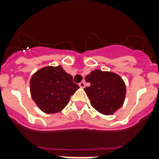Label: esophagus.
I'll list each match as a JSON object with an SVG mask.
<instances>
[{
    "instance_id": "34e87169",
    "label": "esophagus",
    "mask_w": 159,
    "mask_h": 159,
    "mask_svg": "<svg viewBox=\"0 0 159 159\" xmlns=\"http://www.w3.org/2000/svg\"><path fill=\"white\" fill-rule=\"evenodd\" d=\"M85 86H86V84H85V82H81L79 83V87H81V88H84Z\"/></svg>"
}]
</instances>
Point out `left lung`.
<instances>
[{"mask_svg": "<svg viewBox=\"0 0 159 159\" xmlns=\"http://www.w3.org/2000/svg\"><path fill=\"white\" fill-rule=\"evenodd\" d=\"M90 86L84 88L92 105L103 115H112L123 105L125 84L119 75L111 72L94 70L86 77Z\"/></svg>", "mask_w": 159, "mask_h": 159, "instance_id": "1", "label": "left lung"}]
</instances>
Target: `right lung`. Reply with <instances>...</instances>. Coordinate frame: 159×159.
Segmentation results:
<instances>
[{
	"label": "right lung",
	"mask_w": 159,
	"mask_h": 159,
	"mask_svg": "<svg viewBox=\"0 0 159 159\" xmlns=\"http://www.w3.org/2000/svg\"><path fill=\"white\" fill-rule=\"evenodd\" d=\"M78 88L72 76L61 66L43 67L30 79L32 99L41 111L48 114L62 111Z\"/></svg>",
	"instance_id": "1"
}]
</instances>
